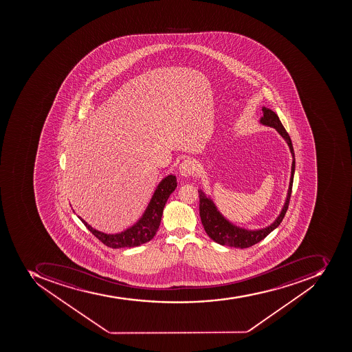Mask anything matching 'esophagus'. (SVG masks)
<instances>
[{"mask_svg":"<svg viewBox=\"0 0 352 352\" xmlns=\"http://www.w3.org/2000/svg\"><path fill=\"white\" fill-rule=\"evenodd\" d=\"M178 169H179V174L182 175L183 177H190V176L195 174L196 166H195L194 161H191V160L187 158V160L180 163L179 168Z\"/></svg>","mask_w":352,"mask_h":352,"instance_id":"1","label":"esophagus"}]
</instances>
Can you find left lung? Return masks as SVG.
I'll return each mask as SVG.
<instances>
[{
	"label": "left lung",
	"instance_id": "1",
	"mask_svg": "<svg viewBox=\"0 0 352 352\" xmlns=\"http://www.w3.org/2000/svg\"><path fill=\"white\" fill-rule=\"evenodd\" d=\"M262 111H263V116L260 119L261 124L275 129L280 133V135L287 143L289 151H291L292 157H293L291 178H289L285 202H284L280 214L270 226L262 228V229L250 230L247 228L239 227L236 224L229 221L219 211L216 204L211 199L210 196H207L201 189H199L198 192H199V210L202 226L205 228L206 233L209 238L212 239L213 241L221 244V245L240 248V249L252 247L254 244L262 241L265 236H269L273 230L280 226L283 218L285 217L286 211H287L288 204L291 199L292 187H293L294 173H295V153H294L293 144H292L291 138L288 135L285 128L280 122V118L274 111H272L271 109L266 108V107H263Z\"/></svg>",
	"mask_w": 352,
	"mask_h": 352
}]
</instances>
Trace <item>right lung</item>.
Returning a JSON list of instances; mask_svg holds the SVG:
<instances>
[{
  "label": "right lung",
  "mask_w": 352,
  "mask_h": 352,
  "mask_svg": "<svg viewBox=\"0 0 352 352\" xmlns=\"http://www.w3.org/2000/svg\"><path fill=\"white\" fill-rule=\"evenodd\" d=\"M176 187H177V182L175 175H167L166 177H164L156 187L141 218L121 232L104 233L92 228L81 217L78 216V218L80 219L87 229L107 247L112 249L139 247L141 244L151 241L155 236L161 224L164 207Z\"/></svg>",
  "instance_id": "right-lung-1"
}]
</instances>
